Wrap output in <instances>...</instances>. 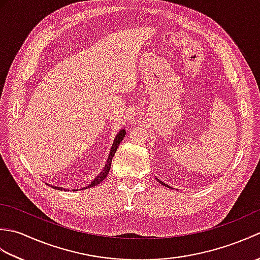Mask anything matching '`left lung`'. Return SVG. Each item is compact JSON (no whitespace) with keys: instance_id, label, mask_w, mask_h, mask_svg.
<instances>
[{"instance_id":"8db88e82","label":"left lung","mask_w":260,"mask_h":260,"mask_svg":"<svg viewBox=\"0 0 260 260\" xmlns=\"http://www.w3.org/2000/svg\"><path fill=\"white\" fill-rule=\"evenodd\" d=\"M156 180H157V182H159V183H161V184H163V185H165V186H167V187H170V189H172V187H171L170 185H168V184H165V183H163V182L162 181H159L157 178H155Z\"/></svg>"}]
</instances>
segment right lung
I'll return each mask as SVG.
<instances>
[{
	"mask_svg": "<svg viewBox=\"0 0 260 260\" xmlns=\"http://www.w3.org/2000/svg\"><path fill=\"white\" fill-rule=\"evenodd\" d=\"M125 135H126V132H125V129L123 128V129H120L118 133H117V135H116V137L114 139V142H113V145H112V148H110V152H109V155H108V158H107V161H106V164H105V167H104V169H103V171L101 173H99L95 179L92 180V182L91 183L89 184V185H87L86 186V189L87 187H91V186H96V185H98V184H101L102 182L106 179V176L108 175V173H109V170H110V167H112V159H113V157H114V155H115V153H116V151H117V148H118V145L120 144V142H121V140L124 139L125 137ZM48 184V183H47ZM48 185H50V184H48ZM53 189H56V190H60V191H62V190H64V191H67V189H62V187H60V186H56V185H51ZM80 190H85V189H80ZM69 191V190H68ZM74 191H78V190H74Z\"/></svg>",
	"mask_w": 260,
	"mask_h": 260,
	"instance_id": "1",
	"label": "right lung"
}]
</instances>
